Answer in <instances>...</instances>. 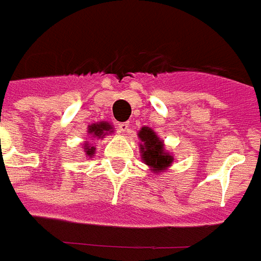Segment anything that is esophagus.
I'll return each mask as SVG.
<instances>
[{
    "instance_id": "obj_1",
    "label": "esophagus",
    "mask_w": 261,
    "mask_h": 261,
    "mask_svg": "<svg viewBox=\"0 0 261 261\" xmlns=\"http://www.w3.org/2000/svg\"><path fill=\"white\" fill-rule=\"evenodd\" d=\"M117 128H119V131H120V133H123V134H124V133H128L130 124H128L127 121H121V123H119V124H117Z\"/></svg>"
}]
</instances>
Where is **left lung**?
I'll use <instances>...</instances> for the list:
<instances>
[{"label":"left lung","mask_w":261,"mask_h":261,"mask_svg":"<svg viewBox=\"0 0 261 261\" xmlns=\"http://www.w3.org/2000/svg\"><path fill=\"white\" fill-rule=\"evenodd\" d=\"M141 159L149 167L150 173H163L173 165V155L166 150L165 142L150 127H142L138 131Z\"/></svg>","instance_id":"obj_1"}]
</instances>
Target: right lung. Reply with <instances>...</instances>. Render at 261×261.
<instances>
[{
	"label": "right lung",
	"mask_w": 261,
	"mask_h": 261,
	"mask_svg": "<svg viewBox=\"0 0 261 261\" xmlns=\"http://www.w3.org/2000/svg\"><path fill=\"white\" fill-rule=\"evenodd\" d=\"M113 133V125L108 121H98V123H92V124L88 125L87 128V134L90 138H105V136ZM84 153L87 155V158H92L94 153H95V146H91L88 144V141H86L84 144Z\"/></svg>",
	"instance_id": "right-lung-1"
}]
</instances>
